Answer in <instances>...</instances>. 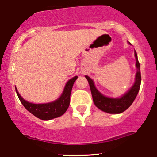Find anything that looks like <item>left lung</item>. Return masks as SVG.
Returning a JSON list of instances; mask_svg holds the SVG:
<instances>
[{"instance_id":"left-lung-1","label":"left lung","mask_w":157,"mask_h":157,"mask_svg":"<svg viewBox=\"0 0 157 157\" xmlns=\"http://www.w3.org/2000/svg\"><path fill=\"white\" fill-rule=\"evenodd\" d=\"M134 55L135 58H136V66L137 68L135 82L131 89L119 98H111L104 96L96 89L93 81L87 75L85 76L88 83H89L90 89H91V94H92L93 101H94V105L98 108L105 111V112L109 113V114H120V113L126 111L132 105V103L137 95L141 83L140 68V63L138 61L136 51H134Z\"/></svg>"}]
</instances>
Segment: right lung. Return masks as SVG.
Masks as SVG:
<instances>
[{
	"label": "right lung",
	"instance_id": "1",
	"mask_svg": "<svg viewBox=\"0 0 157 157\" xmlns=\"http://www.w3.org/2000/svg\"><path fill=\"white\" fill-rule=\"evenodd\" d=\"M77 78H78V76H75L74 78L69 80V82L66 83L61 97L57 100L54 101L50 102V103H29V102L24 100L20 95L17 89L16 92L24 108L28 111H29L31 114H33L34 116L41 119V120H51V119L60 117L67 111L69 106V103H70V94L72 89V86H73L74 82H75Z\"/></svg>",
	"mask_w": 157,
	"mask_h": 157
}]
</instances>
